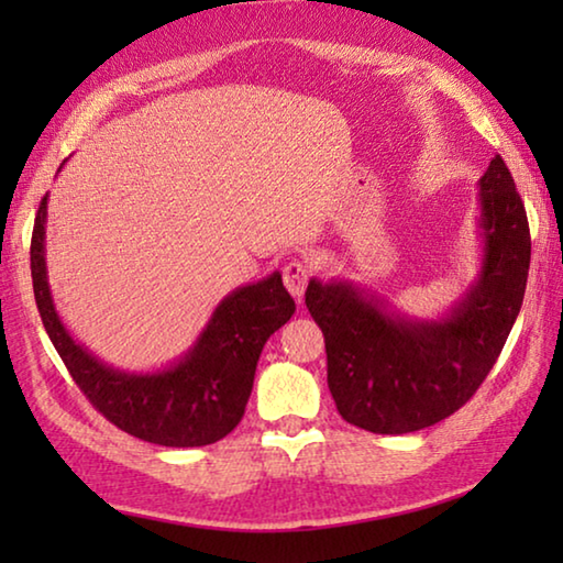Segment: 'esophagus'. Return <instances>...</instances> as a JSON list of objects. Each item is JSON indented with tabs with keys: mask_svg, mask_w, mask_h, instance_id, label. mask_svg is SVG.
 <instances>
[{
	"mask_svg": "<svg viewBox=\"0 0 563 563\" xmlns=\"http://www.w3.org/2000/svg\"><path fill=\"white\" fill-rule=\"evenodd\" d=\"M312 278V265L302 263V261H292L283 268V280H285V288L290 290V295L295 300H302L305 288H308V283Z\"/></svg>",
	"mask_w": 563,
	"mask_h": 563,
	"instance_id": "esophagus-1",
	"label": "esophagus"
}]
</instances>
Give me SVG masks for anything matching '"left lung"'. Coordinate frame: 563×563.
Masks as SVG:
<instances>
[{
	"label": "left lung",
	"mask_w": 563,
	"mask_h": 563,
	"mask_svg": "<svg viewBox=\"0 0 563 563\" xmlns=\"http://www.w3.org/2000/svg\"><path fill=\"white\" fill-rule=\"evenodd\" d=\"M482 273L442 320H409L352 283L310 280L312 320L325 335L328 387L342 419L375 434L442 422L487 379L527 290L531 235L507 164L479 178Z\"/></svg>",
	"instance_id": "1"
}]
</instances>
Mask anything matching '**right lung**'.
<instances>
[{
	"instance_id": "right-lung-1",
	"label": "right lung",
	"mask_w": 563,
	"mask_h": 563,
	"mask_svg": "<svg viewBox=\"0 0 563 563\" xmlns=\"http://www.w3.org/2000/svg\"><path fill=\"white\" fill-rule=\"evenodd\" d=\"M44 223L46 196L32 233L34 300L46 335L89 402L119 430L161 446H203L233 432L251 397L265 340L295 312L280 273L223 298L176 365L151 375L121 373L74 342L56 316L46 283Z\"/></svg>"
}]
</instances>
